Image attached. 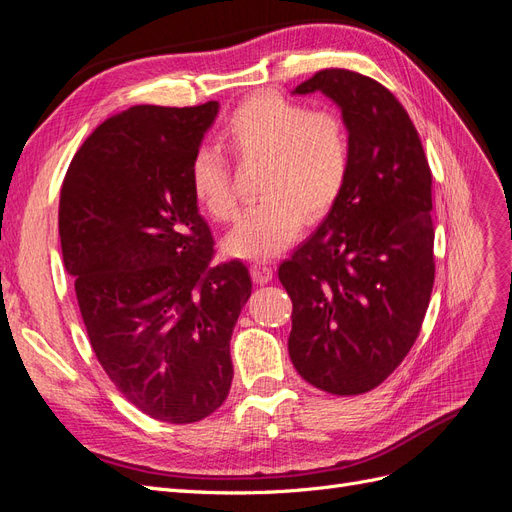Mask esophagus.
<instances>
[{"mask_svg": "<svg viewBox=\"0 0 512 512\" xmlns=\"http://www.w3.org/2000/svg\"><path fill=\"white\" fill-rule=\"evenodd\" d=\"M252 277H254L256 284H267V282H271L273 269H271V265H267V262H254Z\"/></svg>", "mask_w": 512, "mask_h": 512, "instance_id": "obj_1", "label": "esophagus"}]
</instances>
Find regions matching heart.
<instances>
[{
  "label": "heart",
  "instance_id": "heart-1",
  "mask_svg": "<svg viewBox=\"0 0 512 512\" xmlns=\"http://www.w3.org/2000/svg\"><path fill=\"white\" fill-rule=\"evenodd\" d=\"M220 145L243 164H258L262 200L245 209L224 239L230 256L262 260L282 254L303 222L327 218L350 175V136L344 119L277 94L252 96L226 119ZM192 194L213 220H230L237 194L222 151L203 147L190 164Z\"/></svg>",
  "mask_w": 512,
  "mask_h": 512
}]
</instances>
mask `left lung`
<instances>
[{
	"instance_id": "obj_1",
	"label": "left lung",
	"mask_w": 512,
	"mask_h": 512,
	"mask_svg": "<svg viewBox=\"0 0 512 512\" xmlns=\"http://www.w3.org/2000/svg\"><path fill=\"white\" fill-rule=\"evenodd\" d=\"M342 108L350 175L335 207L277 275L292 299L288 352L320 391L376 389L414 346L431 299V170L406 108L378 81L327 68L294 94Z\"/></svg>"
}]
</instances>
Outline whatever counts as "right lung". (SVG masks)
I'll list each match as a JSON object with an SVG mask.
<instances>
[{
    "label": "right lung",
    "instance_id": "1",
    "mask_svg": "<svg viewBox=\"0 0 512 512\" xmlns=\"http://www.w3.org/2000/svg\"><path fill=\"white\" fill-rule=\"evenodd\" d=\"M220 104H141L108 117L70 162L59 239L102 369L130 404L185 425L230 391V337L252 294L241 260L211 265L190 164Z\"/></svg>",
    "mask_w": 512,
    "mask_h": 512
}]
</instances>
